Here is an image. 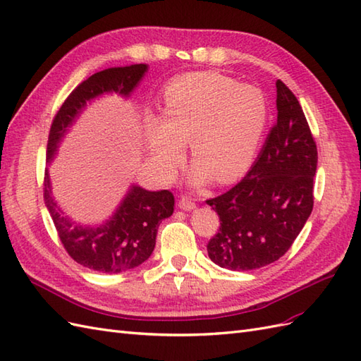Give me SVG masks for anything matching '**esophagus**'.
<instances>
[{"label": "esophagus", "instance_id": "obj_1", "mask_svg": "<svg viewBox=\"0 0 361 361\" xmlns=\"http://www.w3.org/2000/svg\"><path fill=\"white\" fill-rule=\"evenodd\" d=\"M178 207H180L181 210L189 212V210L195 209V202H193V201H192L190 198H188V197H181L180 201H178Z\"/></svg>", "mask_w": 361, "mask_h": 361}]
</instances>
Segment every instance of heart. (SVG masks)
I'll return each mask as SVG.
<instances>
[{
    "instance_id": "1",
    "label": "heart",
    "mask_w": 361,
    "mask_h": 361,
    "mask_svg": "<svg viewBox=\"0 0 361 361\" xmlns=\"http://www.w3.org/2000/svg\"><path fill=\"white\" fill-rule=\"evenodd\" d=\"M264 91L241 85L216 71L188 73L171 80L161 96L160 117L146 114L143 140L160 177H173L188 142L192 184L212 177L230 183L250 169L269 123Z\"/></svg>"
}]
</instances>
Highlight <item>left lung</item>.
Returning <instances> with one entry per match:
<instances>
[{"mask_svg":"<svg viewBox=\"0 0 361 361\" xmlns=\"http://www.w3.org/2000/svg\"><path fill=\"white\" fill-rule=\"evenodd\" d=\"M277 123L243 181L207 204L221 221L207 244L216 265L248 271L282 257L307 223L317 147L299 100L276 82Z\"/></svg>","mask_w":361,"mask_h":361,"instance_id":"1","label":"left lung"}]
</instances>
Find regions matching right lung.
<instances>
[{
    "instance_id": "obj_1",
    "label": "right lung",
    "mask_w": 361,
    "mask_h": 361,
    "mask_svg": "<svg viewBox=\"0 0 361 361\" xmlns=\"http://www.w3.org/2000/svg\"><path fill=\"white\" fill-rule=\"evenodd\" d=\"M146 71V63L106 68L73 90L51 123L47 163L56 159L62 138L88 104L113 92L128 99ZM44 201L67 253L78 264L99 273L116 274L143 264L154 252L160 223L173 214V195L169 190H146L131 184L114 214L104 223L80 224L63 214L54 200L49 168L44 178Z\"/></svg>"
}]
</instances>
